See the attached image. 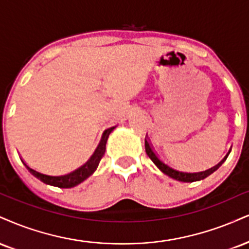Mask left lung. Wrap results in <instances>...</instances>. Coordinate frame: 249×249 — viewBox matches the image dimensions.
Masks as SVG:
<instances>
[{
    "label": "left lung",
    "instance_id": "obj_1",
    "mask_svg": "<svg viewBox=\"0 0 249 249\" xmlns=\"http://www.w3.org/2000/svg\"><path fill=\"white\" fill-rule=\"evenodd\" d=\"M145 148H146V153L149 157L153 162L157 164L158 168L161 170V172H163L164 174H167V175L170 176V178L178 179V181H182V182H194V181H199V179H203L205 178H208L209 175H211L212 173L214 172V170H217L219 167L221 166V163L224 162V159L223 161H220L219 163L215 164L214 167H212V168L208 169V170H204V172H198V173H190V172H183V170L178 169V168H175V167L170 166L167 162H164L163 160H161L160 158H159V155L157 154V152L154 151L153 146H152V143L148 142V140L145 139Z\"/></svg>",
    "mask_w": 249,
    "mask_h": 249
}]
</instances>
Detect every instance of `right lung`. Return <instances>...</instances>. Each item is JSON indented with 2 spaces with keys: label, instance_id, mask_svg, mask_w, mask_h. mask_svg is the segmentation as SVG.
<instances>
[{
  "label": "right lung",
  "instance_id": "add662e5",
  "mask_svg": "<svg viewBox=\"0 0 249 249\" xmlns=\"http://www.w3.org/2000/svg\"><path fill=\"white\" fill-rule=\"evenodd\" d=\"M113 128H115V126L107 128V130L104 131L103 137H102V139H101V142L98 143L97 148L95 149L94 154L91 155L90 159H89V160L87 161L85 164H82V166L74 170V172L66 174V175H60V176L47 175V174L40 173V172H38V170L29 167L28 164L24 162V161L23 162L26 167H28V169L30 170V172L34 174L35 176H37L38 178H40L41 181L45 182V183L56 185V187H60V188L75 187V185L81 183V182L85 181L86 178H88L89 176H90L91 174L95 172L96 168H97L98 163H100L101 159L103 158L104 152H106V145H107V137H109V134L111 133V131L113 130Z\"/></svg>",
  "mask_w": 249,
  "mask_h": 249
}]
</instances>
